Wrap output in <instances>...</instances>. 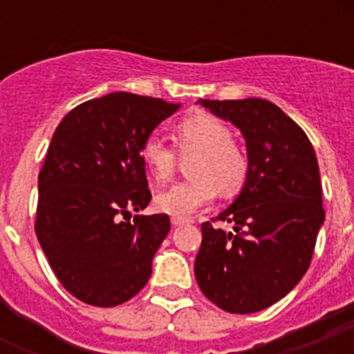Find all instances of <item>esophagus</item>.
<instances>
[{"label":"esophagus","mask_w":354,"mask_h":354,"mask_svg":"<svg viewBox=\"0 0 354 354\" xmlns=\"http://www.w3.org/2000/svg\"><path fill=\"white\" fill-rule=\"evenodd\" d=\"M187 218H180V216H172L171 224L172 226H183V224H187Z\"/></svg>","instance_id":"obj_1"}]
</instances>
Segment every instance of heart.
<instances>
[{
    "instance_id": "heart-1",
    "label": "heart",
    "mask_w": 354,
    "mask_h": 354,
    "mask_svg": "<svg viewBox=\"0 0 354 354\" xmlns=\"http://www.w3.org/2000/svg\"><path fill=\"white\" fill-rule=\"evenodd\" d=\"M178 154L189 161L191 180L172 185L156 196V207L167 215L191 216L215 200L221 191L233 196L242 191L250 174L246 154L233 143L232 128L209 113H196L183 119L174 128ZM139 156L156 183H165L176 172L178 156L160 138H145Z\"/></svg>"
}]
</instances>
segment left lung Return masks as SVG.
Returning <instances> with one entry per match:
<instances>
[{
  "label": "left lung",
  "mask_w": 354,
  "mask_h": 354,
  "mask_svg": "<svg viewBox=\"0 0 354 354\" xmlns=\"http://www.w3.org/2000/svg\"><path fill=\"white\" fill-rule=\"evenodd\" d=\"M198 102L241 130L250 174L235 202L202 224L196 283L226 313H259L285 297L313 261L325 221L316 152L301 127L266 99ZM213 221H232L236 233Z\"/></svg>",
  "instance_id": "obj_1"
}]
</instances>
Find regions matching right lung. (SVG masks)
<instances>
[{
    "label": "right lung",
    "instance_id": "obj_1",
    "mask_svg": "<svg viewBox=\"0 0 354 354\" xmlns=\"http://www.w3.org/2000/svg\"><path fill=\"white\" fill-rule=\"evenodd\" d=\"M178 108L115 91L73 108L53 133L35 232L58 281L80 301L115 307L147 285L171 221L161 213L130 222V211L152 198L139 149Z\"/></svg>",
    "mask_w": 354,
    "mask_h": 354
}]
</instances>
